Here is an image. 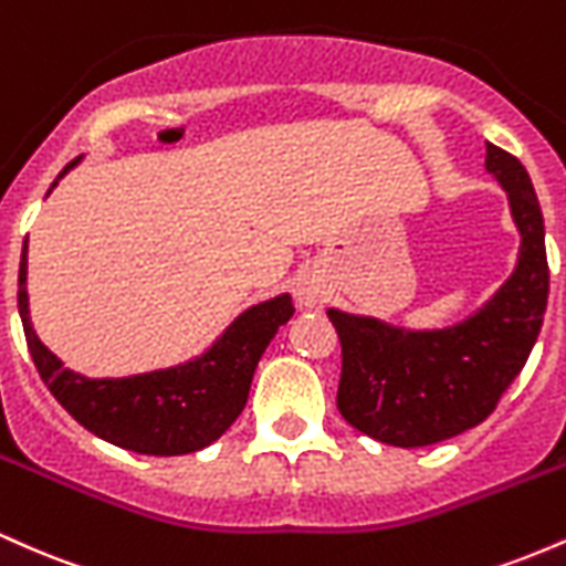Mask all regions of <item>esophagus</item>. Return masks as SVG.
I'll use <instances>...</instances> for the list:
<instances>
[{"label":"esophagus","mask_w":566,"mask_h":566,"mask_svg":"<svg viewBox=\"0 0 566 566\" xmlns=\"http://www.w3.org/2000/svg\"><path fill=\"white\" fill-rule=\"evenodd\" d=\"M297 301L303 305H319L324 301V292L316 287V284H301V290H297Z\"/></svg>","instance_id":"esophagus-1"}]
</instances>
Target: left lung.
Wrapping results in <instances>:
<instances>
[{"label": "left lung", "mask_w": 566, "mask_h": 566, "mask_svg": "<svg viewBox=\"0 0 566 566\" xmlns=\"http://www.w3.org/2000/svg\"><path fill=\"white\" fill-rule=\"evenodd\" d=\"M484 165L509 191L522 250L516 271L473 319L444 333H401L327 311L343 356L337 409L350 426L386 444H437L482 423L541 335L548 303L541 201L513 154L486 143Z\"/></svg>", "instance_id": "left-lung-1"}]
</instances>
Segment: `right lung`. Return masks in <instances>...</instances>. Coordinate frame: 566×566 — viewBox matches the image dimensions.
Wrapping results in <instances>:
<instances>
[{
  "instance_id": "1",
  "label": "right lung",
  "mask_w": 566,
  "mask_h": 566,
  "mask_svg": "<svg viewBox=\"0 0 566 566\" xmlns=\"http://www.w3.org/2000/svg\"><path fill=\"white\" fill-rule=\"evenodd\" d=\"M76 161L80 159L71 161L57 178H63ZM25 242L18 271V311L39 378L76 423L95 437L140 454L197 452L223 437L242 415L265 346L295 314L292 297L279 295L244 311L210 354L193 365L125 380H87L69 373L31 329L25 297Z\"/></svg>"
}]
</instances>
